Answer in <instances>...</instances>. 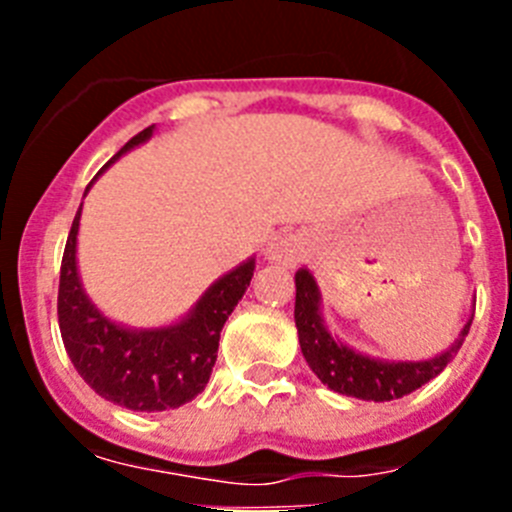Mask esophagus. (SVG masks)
<instances>
[{
	"label": "esophagus",
	"instance_id": "obj_1",
	"mask_svg": "<svg viewBox=\"0 0 512 512\" xmlns=\"http://www.w3.org/2000/svg\"><path fill=\"white\" fill-rule=\"evenodd\" d=\"M302 253H305V238L297 233L277 235L269 246V259L284 266H295Z\"/></svg>",
	"mask_w": 512,
	"mask_h": 512
}]
</instances>
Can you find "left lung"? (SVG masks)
Listing matches in <instances>:
<instances>
[{
  "label": "left lung",
  "instance_id": "8db88e82",
  "mask_svg": "<svg viewBox=\"0 0 512 512\" xmlns=\"http://www.w3.org/2000/svg\"><path fill=\"white\" fill-rule=\"evenodd\" d=\"M295 323L297 336H300L302 356L307 359L310 369L318 374L323 384H328L333 392H341L359 400L387 402L397 400L402 395H410L413 390L431 382L433 377L446 369V364L454 361L459 354L461 343L469 333V320L456 338L454 346L446 354L428 361H379L369 356L356 354L354 348L343 346L325 330L320 318V292L318 284L307 269L295 274Z\"/></svg>",
  "mask_w": 512,
  "mask_h": 512
}]
</instances>
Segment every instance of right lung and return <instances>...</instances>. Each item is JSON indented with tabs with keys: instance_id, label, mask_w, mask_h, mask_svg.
<instances>
[{
	"instance_id": "obj_1",
	"label": "right lung",
	"mask_w": 512,
	"mask_h": 512,
	"mask_svg": "<svg viewBox=\"0 0 512 512\" xmlns=\"http://www.w3.org/2000/svg\"><path fill=\"white\" fill-rule=\"evenodd\" d=\"M151 133L153 128L140 130L107 166L151 138ZM76 233L79 212L63 248L58 282V325L76 372L104 400L140 413L179 408L200 395L215 366L220 330L251 284L256 259L217 279L182 323L158 330H128L110 323L84 295L76 274Z\"/></svg>"
}]
</instances>
